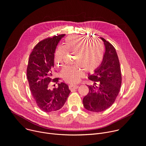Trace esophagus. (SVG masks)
Returning <instances> with one entry per match:
<instances>
[{"label":"esophagus","instance_id":"esophagus-1","mask_svg":"<svg viewBox=\"0 0 146 146\" xmlns=\"http://www.w3.org/2000/svg\"><path fill=\"white\" fill-rule=\"evenodd\" d=\"M78 85H72L71 84L69 86V89L70 90H72V89H77L78 88Z\"/></svg>","mask_w":146,"mask_h":146}]
</instances>
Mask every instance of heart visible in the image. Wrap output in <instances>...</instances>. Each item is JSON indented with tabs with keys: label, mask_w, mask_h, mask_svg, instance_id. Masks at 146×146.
I'll return each mask as SVG.
<instances>
[{
	"label": "heart",
	"mask_w": 146,
	"mask_h": 146,
	"mask_svg": "<svg viewBox=\"0 0 146 146\" xmlns=\"http://www.w3.org/2000/svg\"><path fill=\"white\" fill-rule=\"evenodd\" d=\"M67 52L75 53L73 62L76 64L65 67L62 71V76L65 81L76 83L83 75L82 68L93 72L99 67L104 59V46L97 38L70 35L66 38L64 45L56 50L54 62L57 66L63 64Z\"/></svg>",
	"instance_id": "heart-1"
}]
</instances>
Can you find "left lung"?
<instances>
[{
    "label": "left lung",
    "mask_w": 146,
    "mask_h": 146,
    "mask_svg": "<svg viewBox=\"0 0 146 146\" xmlns=\"http://www.w3.org/2000/svg\"><path fill=\"white\" fill-rule=\"evenodd\" d=\"M105 46L103 60L94 73L88 78L94 84L88 86L89 93L83 99L86 109L100 112L110 107L117 98L121 85L120 62L114 47L101 37Z\"/></svg>",
    "instance_id": "obj_1"
}]
</instances>
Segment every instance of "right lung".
<instances>
[{"label": "right lung", "mask_w": 146, "mask_h": 146, "mask_svg": "<svg viewBox=\"0 0 146 146\" xmlns=\"http://www.w3.org/2000/svg\"><path fill=\"white\" fill-rule=\"evenodd\" d=\"M65 36L60 35L39 42L30 54L27 67V78L31 91L38 107L45 112L60 109L71 91L64 83H58L51 89L50 83H57L59 78H52L56 48Z\"/></svg>", "instance_id": "add662e5"}]
</instances>
